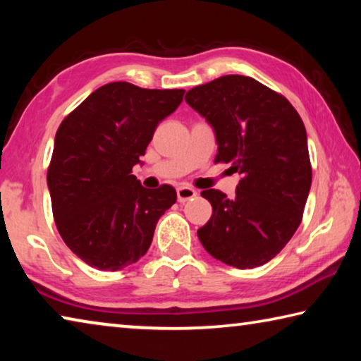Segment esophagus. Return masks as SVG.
<instances>
[{
	"mask_svg": "<svg viewBox=\"0 0 361 361\" xmlns=\"http://www.w3.org/2000/svg\"><path fill=\"white\" fill-rule=\"evenodd\" d=\"M197 191L191 186H180L176 188V197H178V202H188V200H192Z\"/></svg>",
	"mask_w": 361,
	"mask_h": 361,
	"instance_id": "esophagus-1",
	"label": "esophagus"
}]
</instances>
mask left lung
Returning <instances> with one entry per match:
<instances>
[{
	"label": "left lung",
	"mask_w": 361,
	"mask_h": 361,
	"mask_svg": "<svg viewBox=\"0 0 361 361\" xmlns=\"http://www.w3.org/2000/svg\"><path fill=\"white\" fill-rule=\"evenodd\" d=\"M185 100L213 127L215 162L242 175L235 197L218 189L200 194L212 218L197 231L213 258L237 269L266 264L301 224L312 183L307 133L283 95L253 78L228 75L186 94Z\"/></svg>",
	"instance_id": "obj_1"
}]
</instances>
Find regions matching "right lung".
Wrapping results in <instances>:
<instances>
[{
    "label": "right lung",
    "instance_id": "right-lung-1",
    "mask_svg": "<svg viewBox=\"0 0 361 361\" xmlns=\"http://www.w3.org/2000/svg\"><path fill=\"white\" fill-rule=\"evenodd\" d=\"M183 95V89L109 82L60 124L47 186L60 235L85 264L121 271L148 252L176 191L170 185L143 188L132 169Z\"/></svg>",
    "mask_w": 361,
    "mask_h": 361
}]
</instances>
